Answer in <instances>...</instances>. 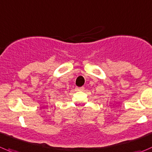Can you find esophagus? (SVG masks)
I'll return each instance as SVG.
<instances>
[{
    "label": "esophagus",
    "mask_w": 152,
    "mask_h": 152,
    "mask_svg": "<svg viewBox=\"0 0 152 152\" xmlns=\"http://www.w3.org/2000/svg\"><path fill=\"white\" fill-rule=\"evenodd\" d=\"M76 91H84L83 87H80V88H79V87H76Z\"/></svg>",
    "instance_id": "1"
}]
</instances>
